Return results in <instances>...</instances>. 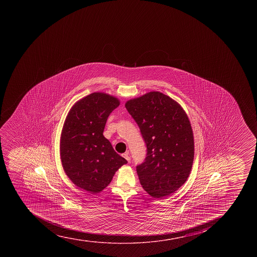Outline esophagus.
<instances>
[{
	"mask_svg": "<svg viewBox=\"0 0 257 257\" xmlns=\"http://www.w3.org/2000/svg\"><path fill=\"white\" fill-rule=\"evenodd\" d=\"M122 157L125 159V160L127 161V162H130L131 161V158L130 156H129V154H128V153H124V154H122Z\"/></svg>",
	"mask_w": 257,
	"mask_h": 257,
	"instance_id": "34e87169",
	"label": "esophagus"
}]
</instances>
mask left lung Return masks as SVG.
Instances as JSON below:
<instances>
[{"instance_id":"obj_1","label":"left lung","mask_w":257,"mask_h":257,"mask_svg":"<svg viewBox=\"0 0 257 257\" xmlns=\"http://www.w3.org/2000/svg\"><path fill=\"white\" fill-rule=\"evenodd\" d=\"M124 105L147 145L145 160L137 166L141 184L154 198L174 193L187 181L193 166L194 142L188 115L178 102L158 91Z\"/></svg>"}]
</instances>
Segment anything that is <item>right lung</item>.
<instances>
[{"mask_svg":"<svg viewBox=\"0 0 257 257\" xmlns=\"http://www.w3.org/2000/svg\"><path fill=\"white\" fill-rule=\"evenodd\" d=\"M119 100L95 92L73 105L64 121L60 139V157L64 172L79 188L97 193L111 182L127 161L114 152L103 136L109 114Z\"/></svg>","mask_w":257,"mask_h":257,"instance_id":"add662e5","label":"right lung"}]
</instances>
